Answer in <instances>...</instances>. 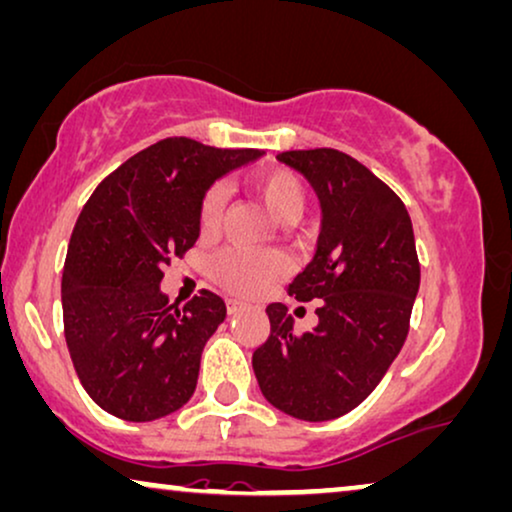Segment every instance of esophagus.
<instances>
[{
  "label": "esophagus",
  "instance_id": "1",
  "mask_svg": "<svg viewBox=\"0 0 512 512\" xmlns=\"http://www.w3.org/2000/svg\"><path fill=\"white\" fill-rule=\"evenodd\" d=\"M241 311H246V304H241V301H234V299H227V313L229 315H236Z\"/></svg>",
  "mask_w": 512,
  "mask_h": 512
}]
</instances>
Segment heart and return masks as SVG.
<instances>
[{
    "mask_svg": "<svg viewBox=\"0 0 512 512\" xmlns=\"http://www.w3.org/2000/svg\"><path fill=\"white\" fill-rule=\"evenodd\" d=\"M248 187L262 206L280 225L299 220L306 206V190L292 171L273 167L248 176ZM225 211V192L211 187L199 204V227L206 236L218 232ZM287 262L278 253H246V250H225L211 262V278L232 294H255L271 280L283 276Z\"/></svg>",
    "mask_w": 512,
    "mask_h": 512,
    "instance_id": "b5f03b06",
    "label": "heart"
}]
</instances>
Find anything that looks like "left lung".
Here are the masks:
<instances>
[{
  "label": "left lung",
  "mask_w": 512,
  "mask_h": 512,
  "mask_svg": "<svg viewBox=\"0 0 512 512\" xmlns=\"http://www.w3.org/2000/svg\"><path fill=\"white\" fill-rule=\"evenodd\" d=\"M278 160L320 199L318 248L287 290L297 301L318 299V325L297 334L285 304L266 306L271 331L253 352V371L271 406L325 422L357 408L399 355L420 262L403 201L355 157L315 148Z\"/></svg>",
  "instance_id": "1"
}]
</instances>
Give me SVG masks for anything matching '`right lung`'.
I'll return each instance as SVG.
<instances>
[{"instance_id": "obj_1", "label": "right lung", "mask_w": 512, "mask_h": 512, "mask_svg": "<svg viewBox=\"0 0 512 512\" xmlns=\"http://www.w3.org/2000/svg\"><path fill=\"white\" fill-rule=\"evenodd\" d=\"M257 157L171 136L120 164L83 206L62 271L64 338L106 413L150 422L190 401L201 350L227 308L208 290L169 304L162 269L199 239L208 187Z\"/></svg>"}]
</instances>
